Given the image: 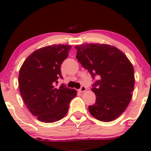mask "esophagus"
Here are the masks:
<instances>
[{
    "mask_svg": "<svg viewBox=\"0 0 151 151\" xmlns=\"http://www.w3.org/2000/svg\"><path fill=\"white\" fill-rule=\"evenodd\" d=\"M79 92H84V91H86V87L85 86H81L80 89L79 90Z\"/></svg>",
    "mask_w": 151,
    "mask_h": 151,
    "instance_id": "1",
    "label": "esophagus"
}]
</instances>
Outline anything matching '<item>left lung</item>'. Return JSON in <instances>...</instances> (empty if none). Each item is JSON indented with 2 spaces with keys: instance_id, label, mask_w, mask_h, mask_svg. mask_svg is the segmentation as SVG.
Instances as JSON below:
<instances>
[{
  "instance_id": "left-lung-1",
  "label": "left lung",
  "mask_w": 151,
  "mask_h": 151,
  "mask_svg": "<svg viewBox=\"0 0 151 151\" xmlns=\"http://www.w3.org/2000/svg\"><path fill=\"white\" fill-rule=\"evenodd\" d=\"M77 59L81 66L99 80L91 91L96 103L89 106L91 116L101 121H112L124 112L134 89V70L126 55L116 47L91 43L76 45Z\"/></svg>"
}]
</instances>
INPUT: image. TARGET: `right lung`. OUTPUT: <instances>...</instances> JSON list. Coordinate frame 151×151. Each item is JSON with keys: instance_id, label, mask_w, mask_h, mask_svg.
<instances>
[{"instance_id": "1", "label": "right lung", "mask_w": 151, "mask_h": 151, "mask_svg": "<svg viewBox=\"0 0 151 151\" xmlns=\"http://www.w3.org/2000/svg\"><path fill=\"white\" fill-rule=\"evenodd\" d=\"M71 45H53L36 50L20 69L18 84L25 104L39 121L52 123L67 114L75 89L63 84L56 87L62 63L68 56Z\"/></svg>"}]
</instances>
